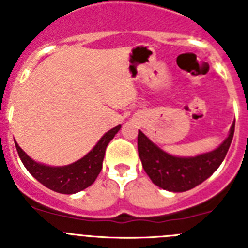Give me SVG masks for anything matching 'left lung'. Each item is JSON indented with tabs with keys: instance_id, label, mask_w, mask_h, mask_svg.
<instances>
[{
	"instance_id": "obj_1",
	"label": "left lung",
	"mask_w": 248,
	"mask_h": 248,
	"mask_svg": "<svg viewBox=\"0 0 248 248\" xmlns=\"http://www.w3.org/2000/svg\"><path fill=\"white\" fill-rule=\"evenodd\" d=\"M235 133V123L226 140L216 150L195 157H176L164 153L139 130L138 151L151 181L168 191L183 192L200 185L221 165Z\"/></svg>"
}]
</instances>
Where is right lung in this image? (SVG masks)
Listing matches in <instances>:
<instances>
[{"label":"right lung","mask_w":248,"mask_h":248,"mask_svg":"<svg viewBox=\"0 0 248 248\" xmlns=\"http://www.w3.org/2000/svg\"><path fill=\"white\" fill-rule=\"evenodd\" d=\"M119 129L120 125H118L105 133L97 145L84 157L71 165L61 168H52L36 163L19 148L17 143L16 149L26 169L42 185L59 194H76L87 189L95 181L102 170L107 145L119 131Z\"/></svg>","instance_id":"add662e5"}]
</instances>
